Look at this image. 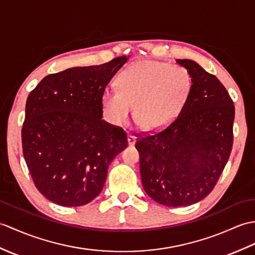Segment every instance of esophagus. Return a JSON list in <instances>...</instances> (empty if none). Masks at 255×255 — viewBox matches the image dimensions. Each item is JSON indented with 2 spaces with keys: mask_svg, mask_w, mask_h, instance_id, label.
I'll return each mask as SVG.
<instances>
[{
  "mask_svg": "<svg viewBox=\"0 0 255 255\" xmlns=\"http://www.w3.org/2000/svg\"><path fill=\"white\" fill-rule=\"evenodd\" d=\"M134 142H135V137L133 134L129 133L128 134V143H129V145H133Z\"/></svg>",
  "mask_w": 255,
  "mask_h": 255,
  "instance_id": "obj_1",
  "label": "esophagus"
}]
</instances>
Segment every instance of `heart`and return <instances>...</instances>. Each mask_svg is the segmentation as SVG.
I'll use <instances>...</instances> for the list:
<instances>
[{
    "label": "heart",
    "mask_w": 255,
    "mask_h": 255,
    "mask_svg": "<svg viewBox=\"0 0 255 255\" xmlns=\"http://www.w3.org/2000/svg\"><path fill=\"white\" fill-rule=\"evenodd\" d=\"M118 88L105 89L104 114L114 125L125 124L131 113L144 129H156L178 113L190 90L191 78L180 66L157 62H140L123 70Z\"/></svg>",
    "instance_id": "obj_1"
}]
</instances>
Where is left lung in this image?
<instances>
[{
  "instance_id": "left-lung-1",
  "label": "left lung",
  "mask_w": 255,
  "mask_h": 255,
  "mask_svg": "<svg viewBox=\"0 0 255 255\" xmlns=\"http://www.w3.org/2000/svg\"><path fill=\"white\" fill-rule=\"evenodd\" d=\"M176 62L191 77L178 116L135 142L144 191L171 208L197 203L214 189L232 152L235 120L233 100L216 76L193 61Z\"/></svg>"
}]
</instances>
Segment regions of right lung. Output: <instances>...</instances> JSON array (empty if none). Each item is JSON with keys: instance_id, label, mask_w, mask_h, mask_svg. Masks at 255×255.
<instances>
[{"instance_id": "add662e5", "label": "right lung", "mask_w": 255, "mask_h": 255, "mask_svg": "<svg viewBox=\"0 0 255 255\" xmlns=\"http://www.w3.org/2000/svg\"><path fill=\"white\" fill-rule=\"evenodd\" d=\"M128 58L47 75L29 93L22 153L34 186L51 202H91L109 165L128 145L125 130L102 120L103 92Z\"/></svg>"}]
</instances>
